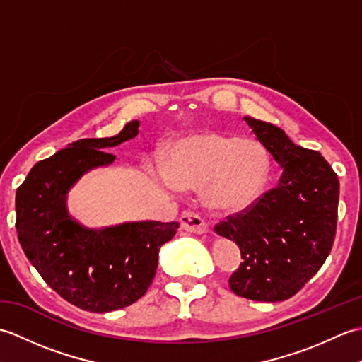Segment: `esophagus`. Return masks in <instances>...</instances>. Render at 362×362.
<instances>
[{
  "label": "esophagus",
  "mask_w": 362,
  "mask_h": 362,
  "mask_svg": "<svg viewBox=\"0 0 362 362\" xmlns=\"http://www.w3.org/2000/svg\"><path fill=\"white\" fill-rule=\"evenodd\" d=\"M180 226L183 230H187V232L196 233V235H204L209 232V226H206V222L199 216L197 213H193V211H185L182 214Z\"/></svg>",
  "instance_id": "34e87169"
}]
</instances>
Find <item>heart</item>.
Masks as SVG:
<instances>
[{
  "mask_svg": "<svg viewBox=\"0 0 362 362\" xmlns=\"http://www.w3.org/2000/svg\"><path fill=\"white\" fill-rule=\"evenodd\" d=\"M269 173V153L257 140L199 132L174 146L158 180L173 193L182 188L204 189L209 209L236 213L249 209L264 193Z\"/></svg>",
  "mask_w": 362,
  "mask_h": 362,
  "instance_id": "heart-1",
  "label": "heart"
}]
</instances>
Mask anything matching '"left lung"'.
Instances as JSON below:
<instances>
[{"mask_svg":"<svg viewBox=\"0 0 362 362\" xmlns=\"http://www.w3.org/2000/svg\"><path fill=\"white\" fill-rule=\"evenodd\" d=\"M281 168L276 187L249 210L227 218L214 232L235 241L244 259L230 276L236 296L283 302L302 289L333 247L339 180L317 151L289 140L271 122L244 117Z\"/></svg>","mask_w":362,"mask_h":362,"instance_id":"1","label":"left lung"}]
</instances>
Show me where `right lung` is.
I'll return each mask as SVG.
<instances>
[{"label":"right lung","instance_id":"obj_1","mask_svg":"<svg viewBox=\"0 0 362 362\" xmlns=\"http://www.w3.org/2000/svg\"><path fill=\"white\" fill-rule=\"evenodd\" d=\"M130 121L118 135L83 138L38 161L17 189L18 241L42 279L66 302L90 313L126 308L156 276L160 247L179 222L134 221L90 228L68 211V193L91 169L110 166L104 152L138 135Z\"/></svg>","mask_w":362,"mask_h":362}]
</instances>
